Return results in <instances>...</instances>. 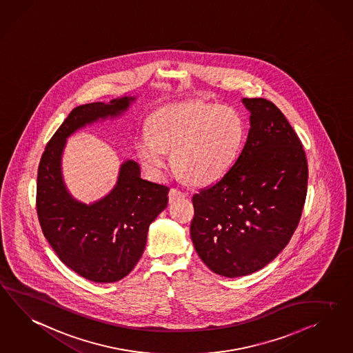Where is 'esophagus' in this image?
I'll use <instances>...</instances> for the list:
<instances>
[{
  "label": "esophagus",
  "instance_id": "34e87169",
  "mask_svg": "<svg viewBox=\"0 0 353 353\" xmlns=\"http://www.w3.org/2000/svg\"><path fill=\"white\" fill-rule=\"evenodd\" d=\"M185 196V194L182 192L181 190H179V189H174V188H172L171 190H170V194H168V198H170V201H179V199H181Z\"/></svg>",
  "mask_w": 353,
  "mask_h": 353
}]
</instances>
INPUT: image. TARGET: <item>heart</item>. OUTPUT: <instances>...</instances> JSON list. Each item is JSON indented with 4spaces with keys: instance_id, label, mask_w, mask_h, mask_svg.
Wrapping results in <instances>:
<instances>
[{
    "instance_id": "heart-1",
    "label": "heart",
    "mask_w": 353,
    "mask_h": 353,
    "mask_svg": "<svg viewBox=\"0 0 353 353\" xmlns=\"http://www.w3.org/2000/svg\"><path fill=\"white\" fill-rule=\"evenodd\" d=\"M143 131L136 150L143 167L161 177L170 167L196 185L221 180L234 167L245 141L247 124L231 105L181 103L162 108Z\"/></svg>"
}]
</instances>
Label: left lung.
<instances>
[{
	"mask_svg": "<svg viewBox=\"0 0 353 353\" xmlns=\"http://www.w3.org/2000/svg\"><path fill=\"white\" fill-rule=\"evenodd\" d=\"M248 137L221 180L192 196L190 235L214 274L238 277L268 265L298 228L308 167L302 143L285 115L266 99H243Z\"/></svg>",
	"mask_w": 353,
	"mask_h": 353,
	"instance_id": "1",
	"label": "left lung"
}]
</instances>
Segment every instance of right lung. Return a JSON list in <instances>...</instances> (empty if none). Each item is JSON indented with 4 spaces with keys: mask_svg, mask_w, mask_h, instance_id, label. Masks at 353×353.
<instances>
[{
    "mask_svg": "<svg viewBox=\"0 0 353 353\" xmlns=\"http://www.w3.org/2000/svg\"><path fill=\"white\" fill-rule=\"evenodd\" d=\"M136 97L74 108L57 128L41 157L36 207L45 238L60 261L94 283H114L127 276L141 258L148 230L168 204L170 188L140 177V165L125 161L114 189L87 205L67 190L61 154L67 137L108 117H118Z\"/></svg>",
    "mask_w": 353,
    "mask_h": 353,
    "instance_id": "obj_1",
    "label": "right lung"
}]
</instances>
